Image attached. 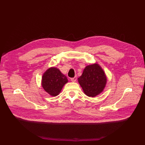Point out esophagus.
Segmentation results:
<instances>
[{
	"instance_id": "obj_1",
	"label": "esophagus",
	"mask_w": 145,
	"mask_h": 145,
	"mask_svg": "<svg viewBox=\"0 0 145 145\" xmlns=\"http://www.w3.org/2000/svg\"><path fill=\"white\" fill-rule=\"evenodd\" d=\"M76 79H77V78H76V76H75V77L71 78V81L73 82H75L76 80Z\"/></svg>"
}]
</instances>
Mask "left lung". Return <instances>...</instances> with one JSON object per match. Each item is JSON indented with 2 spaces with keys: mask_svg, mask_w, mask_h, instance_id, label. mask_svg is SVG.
Here are the masks:
<instances>
[{
  "mask_svg": "<svg viewBox=\"0 0 145 145\" xmlns=\"http://www.w3.org/2000/svg\"><path fill=\"white\" fill-rule=\"evenodd\" d=\"M78 82L86 95L95 97L103 91L107 77L100 65L95 63L85 67Z\"/></svg>",
  "mask_w": 145,
  "mask_h": 145,
  "instance_id": "obj_1",
  "label": "left lung"
}]
</instances>
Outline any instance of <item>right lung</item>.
Here are the masks:
<instances>
[{
	"label": "right lung",
	"mask_w": 145,
	"mask_h": 145,
	"mask_svg": "<svg viewBox=\"0 0 145 145\" xmlns=\"http://www.w3.org/2000/svg\"><path fill=\"white\" fill-rule=\"evenodd\" d=\"M66 76L57 67H52L43 73L42 87L50 96L56 97L61 91L63 86L68 83Z\"/></svg>",
	"instance_id": "1"
}]
</instances>
